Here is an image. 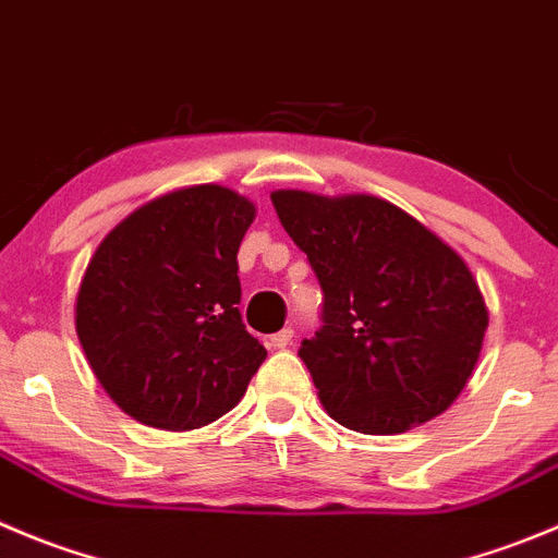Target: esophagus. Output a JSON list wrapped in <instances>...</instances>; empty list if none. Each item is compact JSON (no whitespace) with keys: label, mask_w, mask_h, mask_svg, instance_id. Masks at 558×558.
Masks as SVG:
<instances>
[{"label":"esophagus","mask_w":558,"mask_h":558,"mask_svg":"<svg viewBox=\"0 0 558 558\" xmlns=\"http://www.w3.org/2000/svg\"><path fill=\"white\" fill-rule=\"evenodd\" d=\"M290 342H293V328H282V331H276L274 337L268 339L270 348H276V350H284Z\"/></svg>","instance_id":"obj_1"}]
</instances>
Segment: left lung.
Returning a JSON list of instances; mask_svg holds the SVG:
<instances>
[{"instance_id":"left-lung-1","label":"left lung","mask_w":558,"mask_h":558,"mask_svg":"<svg viewBox=\"0 0 558 558\" xmlns=\"http://www.w3.org/2000/svg\"><path fill=\"white\" fill-rule=\"evenodd\" d=\"M270 203L323 288V326L299 355L328 416L395 435L447 411L487 328L463 257L378 196L288 189Z\"/></svg>"}]
</instances>
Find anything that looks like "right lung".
Here are the masks:
<instances>
[{"label": "right lung", "instance_id": "obj_1", "mask_svg": "<svg viewBox=\"0 0 558 558\" xmlns=\"http://www.w3.org/2000/svg\"><path fill=\"white\" fill-rule=\"evenodd\" d=\"M254 205L189 185L125 216L100 241L76 295L95 378L129 416L196 429L241 402L268 353L241 320L238 246Z\"/></svg>", "mask_w": 558, "mask_h": 558}]
</instances>
